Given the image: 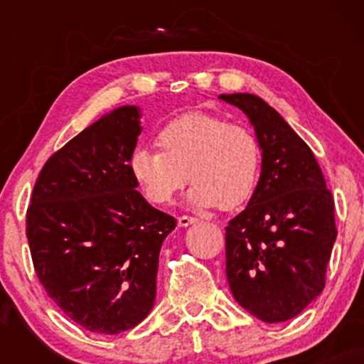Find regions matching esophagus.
Masks as SVG:
<instances>
[{"instance_id":"esophagus-1","label":"esophagus","mask_w":364,"mask_h":364,"mask_svg":"<svg viewBox=\"0 0 364 364\" xmlns=\"http://www.w3.org/2000/svg\"><path fill=\"white\" fill-rule=\"evenodd\" d=\"M196 217H188V215H181V217H178V225L179 228H188V225H191V224H195L196 223Z\"/></svg>"}]
</instances>
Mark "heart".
Segmentation results:
<instances>
[{
	"label": "heart",
	"mask_w": 364,
	"mask_h": 364,
	"mask_svg": "<svg viewBox=\"0 0 364 364\" xmlns=\"http://www.w3.org/2000/svg\"><path fill=\"white\" fill-rule=\"evenodd\" d=\"M157 150L136 149L129 171L149 202L171 203L188 174V200L196 207L232 208L252 196L260 176L262 150L252 129L210 112H188L157 133Z\"/></svg>",
	"instance_id": "obj_1"
}]
</instances>
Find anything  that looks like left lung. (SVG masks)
<instances>
[{
    "mask_svg": "<svg viewBox=\"0 0 364 364\" xmlns=\"http://www.w3.org/2000/svg\"><path fill=\"white\" fill-rule=\"evenodd\" d=\"M219 99L248 116L262 150L258 185L225 228L229 287L258 320H291L325 287L337 237L332 193L311 149L274 107L253 94Z\"/></svg>",
    "mask_w": 364,
    "mask_h": 364,
    "instance_id": "8db88e82",
    "label": "left lung"
}]
</instances>
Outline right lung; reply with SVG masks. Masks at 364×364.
<instances>
[{"instance_id":"1","label":"right lung","mask_w":364,"mask_h":364,"mask_svg":"<svg viewBox=\"0 0 364 364\" xmlns=\"http://www.w3.org/2000/svg\"><path fill=\"white\" fill-rule=\"evenodd\" d=\"M141 112L121 106L48 159L27 210L32 262L49 298L83 328L114 336L156 301L159 253L176 219L129 171Z\"/></svg>"}]
</instances>
